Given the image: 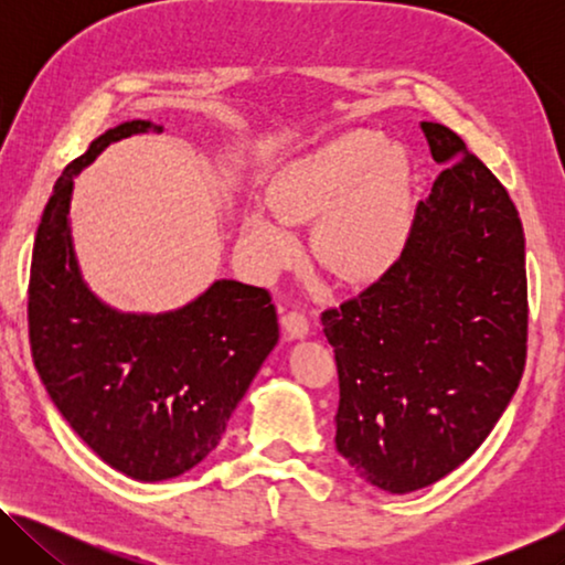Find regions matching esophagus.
Returning a JSON list of instances; mask_svg holds the SVG:
<instances>
[{"instance_id": "obj_1", "label": "esophagus", "mask_w": 565, "mask_h": 565, "mask_svg": "<svg viewBox=\"0 0 565 565\" xmlns=\"http://www.w3.org/2000/svg\"><path fill=\"white\" fill-rule=\"evenodd\" d=\"M281 329L286 339H303L309 333V321H306L303 313L299 311H289L281 317Z\"/></svg>"}]
</instances>
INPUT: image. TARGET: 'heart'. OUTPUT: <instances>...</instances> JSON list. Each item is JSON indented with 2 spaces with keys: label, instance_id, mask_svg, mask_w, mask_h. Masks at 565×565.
Listing matches in <instances>:
<instances>
[{
  "label": "heart",
  "instance_id": "1",
  "mask_svg": "<svg viewBox=\"0 0 565 565\" xmlns=\"http://www.w3.org/2000/svg\"><path fill=\"white\" fill-rule=\"evenodd\" d=\"M269 206L244 216L242 246L259 276L279 271L296 252L286 218L319 216L313 242L343 279H379L398 262L411 226L406 159L376 131H349L294 159L274 179Z\"/></svg>",
  "mask_w": 565,
  "mask_h": 565
}]
</instances>
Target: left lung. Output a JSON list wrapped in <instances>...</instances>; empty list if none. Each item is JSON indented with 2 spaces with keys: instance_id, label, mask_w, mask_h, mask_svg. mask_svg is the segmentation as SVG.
Returning <instances> with one entry per match:
<instances>
[{
  "instance_id": "left-lung-1",
  "label": "left lung",
  "mask_w": 565,
  "mask_h": 565,
  "mask_svg": "<svg viewBox=\"0 0 565 565\" xmlns=\"http://www.w3.org/2000/svg\"><path fill=\"white\" fill-rule=\"evenodd\" d=\"M446 167L398 262L321 313L337 353V448L388 493L461 466L519 388L529 337L525 238L509 191L463 139L420 121Z\"/></svg>"
}]
</instances>
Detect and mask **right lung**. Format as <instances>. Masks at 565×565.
<instances>
[{
  "label": "right lung",
  "mask_w": 565,
  "mask_h": 565,
  "mask_svg": "<svg viewBox=\"0 0 565 565\" xmlns=\"http://www.w3.org/2000/svg\"><path fill=\"white\" fill-rule=\"evenodd\" d=\"M164 131L131 119L104 131L56 179L30 274L32 359L46 394L104 463L167 481L214 451L226 420L279 341L271 296L218 279L164 313L119 311L84 281L74 254V177L114 141Z\"/></svg>",
  "instance_id": "obj_1"
}]
</instances>
